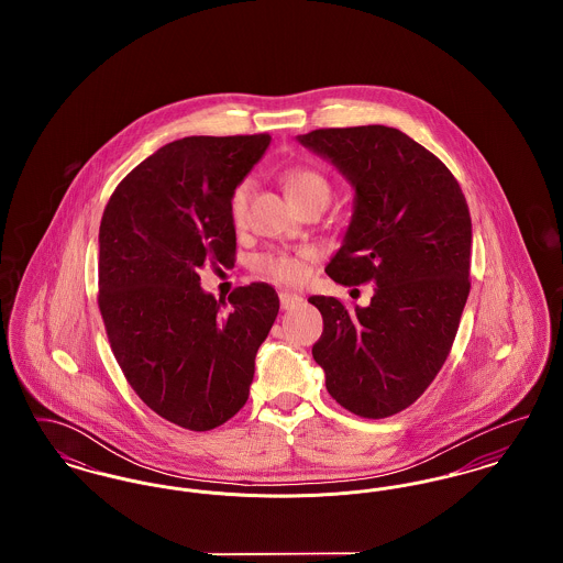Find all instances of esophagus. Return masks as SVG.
I'll use <instances>...</instances> for the list:
<instances>
[{"mask_svg": "<svg viewBox=\"0 0 563 563\" xmlns=\"http://www.w3.org/2000/svg\"><path fill=\"white\" fill-rule=\"evenodd\" d=\"M278 297H280V306H283V310H291V308L299 306V303L303 301V297H301V295L289 294V291H283Z\"/></svg>", "mask_w": 563, "mask_h": 563, "instance_id": "1", "label": "esophagus"}]
</instances>
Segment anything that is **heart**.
<instances>
[{
  "mask_svg": "<svg viewBox=\"0 0 563 563\" xmlns=\"http://www.w3.org/2000/svg\"><path fill=\"white\" fill-rule=\"evenodd\" d=\"M283 184H285L289 198L294 200V205L306 200V198H312V196H322L329 200V194H331L327 177L312 166L287 168L283 173ZM249 198H251V181L244 179L234 186L230 194V202H228L234 225H241L244 221ZM310 257H312L310 251H268V253H262L255 257L253 268L272 283L299 285L306 276V264Z\"/></svg>",
  "mask_w": 563,
  "mask_h": 563,
  "instance_id": "b5f03b06",
  "label": "heart"
}]
</instances>
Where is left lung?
Returning a JSON list of instances; mask_svg holds the SVG:
<instances>
[{
	"mask_svg": "<svg viewBox=\"0 0 563 563\" xmlns=\"http://www.w3.org/2000/svg\"><path fill=\"white\" fill-rule=\"evenodd\" d=\"M297 141L354 188V213L324 272L374 283L367 308L312 295L322 314L312 356L329 395L361 418L416 401L443 367L471 291V213L450 168L390 126L319 129Z\"/></svg>",
	"mask_w": 563,
	"mask_h": 563,
	"instance_id": "8db88e82",
	"label": "left lung"
}]
</instances>
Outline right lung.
<instances>
[{
  "instance_id": "add662e5",
  "label": "right lung",
  "mask_w": 563,
  "mask_h": 563,
  "mask_svg": "<svg viewBox=\"0 0 563 563\" xmlns=\"http://www.w3.org/2000/svg\"><path fill=\"white\" fill-rule=\"evenodd\" d=\"M269 134L186 136L133 168L99 230V310L120 369L139 399L181 429H217L241 411L278 295L251 283L214 299L207 264L232 266L230 194Z\"/></svg>"
}]
</instances>
